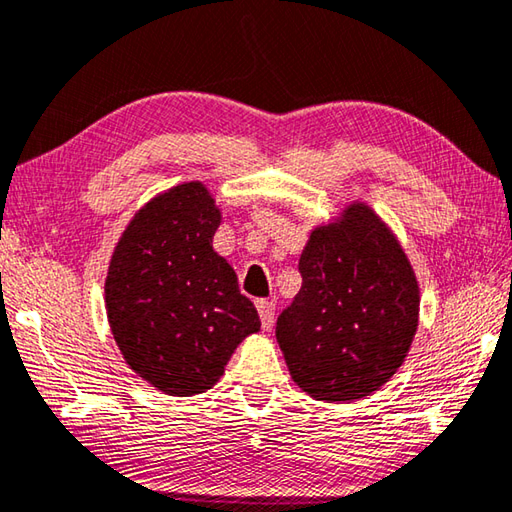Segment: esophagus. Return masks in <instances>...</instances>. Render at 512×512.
Masks as SVG:
<instances>
[{
  "label": "esophagus",
  "instance_id": "1",
  "mask_svg": "<svg viewBox=\"0 0 512 512\" xmlns=\"http://www.w3.org/2000/svg\"><path fill=\"white\" fill-rule=\"evenodd\" d=\"M257 306V313H259V319H262V328L264 330H270L273 328V322H275V304L268 302V299H257L255 302Z\"/></svg>",
  "mask_w": 512,
  "mask_h": 512
}]
</instances>
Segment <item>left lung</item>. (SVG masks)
<instances>
[{"label": "left lung", "mask_w": 512, "mask_h": 512, "mask_svg": "<svg viewBox=\"0 0 512 512\" xmlns=\"http://www.w3.org/2000/svg\"><path fill=\"white\" fill-rule=\"evenodd\" d=\"M302 288L277 319L293 382L317 402L344 404L382 388L413 344L419 284L397 235L364 202L310 230Z\"/></svg>", "instance_id": "1"}]
</instances>
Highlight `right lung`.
Segmentation results:
<instances>
[{"mask_svg": "<svg viewBox=\"0 0 512 512\" xmlns=\"http://www.w3.org/2000/svg\"><path fill=\"white\" fill-rule=\"evenodd\" d=\"M222 208L184 182L137 210L104 284L110 330L133 373L166 395L213 388L235 348L262 326L213 237Z\"/></svg>", "mask_w": 512, "mask_h": 512, "instance_id": "1", "label": "right lung"}]
</instances>
